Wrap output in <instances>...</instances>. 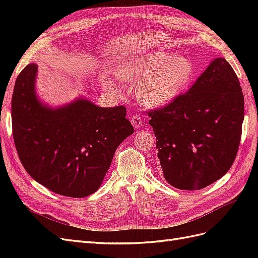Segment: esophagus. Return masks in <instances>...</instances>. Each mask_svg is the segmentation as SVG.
Wrapping results in <instances>:
<instances>
[{
	"instance_id": "34e87169",
	"label": "esophagus",
	"mask_w": 258,
	"mask_h": 258,
	"mask_svg": "<svg viewBox=\"0 0 258 258\" xmlns=\"http://www.w3.org/2000/svg\"><path fill=\"white\" fill-rule=\"evenodd\" d=\"M130 121H131V123H132V126H134L136 129L141 128V126H142V119H141V117L138 116V115L132 116L131 118H130Z\"/></svg>"
}]
</instances>
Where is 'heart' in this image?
I'll return each mask as SVG.
<instances>
[{"instance_id": "obj_1", "label": "heart", "mask_w": 258, "mask_h": 258, "mask_svg": "<svg viewBox=\"0 0 258 258\" xmlns=\"http://www.w3.org/2000/svg\"><path fill=\"white\" fill-rule=\"evenodd\" d=\"M117 79L136 85V96L150 107L165 106L181 95L195 75L192 61L167 50L129 56L115 68ZM106 87L113 83L103 77Z\"/></svg>"}]
</instances>
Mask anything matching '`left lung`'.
<instances>
[{"instance_id": "8db88e82", "label": "left lung", "mask_w": 258, "mask_h": 258, "mask_svg": "<svg viewBox=\"0 0 258 258\" xmlns=\"http://www.w3.org/2000/svg\"><path fill=\"white\" fill-rule=\"evenodd\" d=\"M148 115L162 174L171 186L198 190L227 173L240 143L244 98L224 58L211 62L185 95Z\"/></svg>"}]
</instances>
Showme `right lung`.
I'll return each instance as SVG.
<instances>
[{"label":"right lung","instance_id":"1","mask_svg":"<svg viewBox=\"0 0 258 258\" xmlns=\"http://www.w3.org/2000/svg\"><path fill=\"white\" fill-rule=\"evenodd\" d=\"M37 64L18 75L12 99L15 145L27 172L49 190L84 198L99 189L115 151L135 132L126 107L85 97L57 107L36 95Z\"/></svg>","mask_w":258,"mask_h":258}]
</instances>
